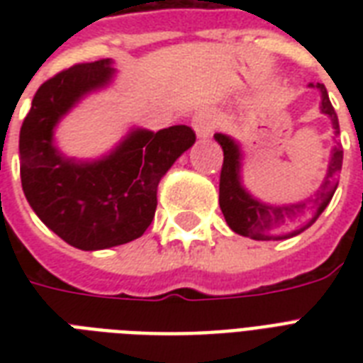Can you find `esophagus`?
<instances>
[{"instance_id": "1", "label": "esophagus", "mask_w": 363, "mask_h": 363, "mask_svg": "<svg viewBox=\"0 0 363 363\" xmlns=\"http://www.w3.org/2000/svg\"><path fill=\"white\" fill-rule=\"evenodd\" d=\"M216 124H218L216 116L211 111H199L198 115L194 116V130H196L199 139H207V137L213 135Z\"/></svg>"}]
</instances>
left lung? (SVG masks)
Here are the masks:
<instances>
[{
    "label": "left lung",
    "instance_id": "left-lung-1",
    "mask_svg": "<svg viewBox=\"0 0 363 363\" xmlns=\"http://www.w3.org/2000/svg\"><path fill=\"white\" fill-rule=\"evenodd\" d=\"M311 88H318L322 94L320 111L332 121L333 133L339 135L337 113L333 111L332 101L328 98L326 86L316 82L309 84ZM215 139L224 150V164L220 171V201L222 215L226 218L228 226L233 232L245 238L256 239V241H277V239H288L305 232L313 226L316 218L322 215L328 203L332 201L333 194L337 190L339 173L343 165V148L335 145L330 154V164L320 188L315 196H311L305 201L292 205H271L259 201L245 190L241 182V148L230 135L215 133Z\"/></svg>",
    "mask_w": 363,
    "mask_h": 363
}]
</instances>
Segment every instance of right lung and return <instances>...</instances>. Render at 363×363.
Returning <instances> with one entry per match:
<instances>
[{
	"label": "right lung",
	"instance_id": "right-lung-1",
	"mask_svg": "<svg viewBox=\"0 0 363 363\" xmlns=\"http://www.w3.org/2000/svg\"><path fill=\"white\" fill-rule=\"evenodd\" d=\"M109 58L73 65L33 96L20 128V179L35 215L58 238L81 250H101L141 238L156 213V192L175 160L196 143L188 125L160 131L135 128L107 156L65 158L54 128L86 94L115 75Z\"/></svg>",
	"mask_w": 363,
	"mask_h": 363
}]
</instances>
